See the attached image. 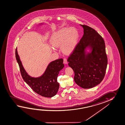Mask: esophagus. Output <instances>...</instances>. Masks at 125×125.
Listing matches in <instances>:
<instances>
[{
  "label": "esophagus",
  "mask_w": 125,
  "mask_h": 125,
  "mask_svg": "<svg viewBox=\"0 0 125 125\" xmlns=\"http://www.w3.org/2000/svg\"><path fill=\"white\" fill-rule=\"evenodd\" d=\"M63 62L65 64H67V60L65 58H64L63 59Z\"/></svg>",
  "instance_id": "esophagus-1"
}]
</instances>
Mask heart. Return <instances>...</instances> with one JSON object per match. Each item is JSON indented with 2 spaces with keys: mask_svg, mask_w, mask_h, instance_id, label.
<instances>
[{
  "mask_svg": "<svg viewBox=\"0 0 125 125\" xmlns=\"http://www.w3.org/2000/svg\"><path fill=\"white\" fill-rule=\"evenodd\" d=\"M79 32L76 28H62L52 36L51 44L56 48H61L62 53L65 55L71 54L77 45L79 39ZM54 52L56 50L52 49Z\"/></svg>",
  "mask_w": 125,
  "mask_h": 125,
  "instance_id": "obj_1",
  "label": "heart"
}]
</instances>
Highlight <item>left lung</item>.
<instances>
[{"instance_id":"1","label":"left lung","mask_w":125,"mask_h":125,"mask_svg":"<svg viewBox=\"0 0 125 125\" xmlns=\"http://www.w3.org/2000/svg\"><path fill=\"white\" fill-rule=\"evenodd\" d=\"M83 35L69 56L68 65L74 72V81L83 89L99 85L104 77L107 57L105 42L95 30L80 24Z\"/></svg>"}]
</instances>
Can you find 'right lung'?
Listing matches in <instances>:
<instances>
[{
  "instance_id": "right-lung-1",
  "label": "right lung",
  "mask_w": 125,
  "mask_h": 125,
  "mask_svg": "<svg viewBox=\"0 0 125 125\" xmlns=\"http://www.w3.org/2000/svg\"><path fill=\"white\" fill-rule=\"evenodd\" d=\"M43 23L39 25L41 26ZM16 57L20 66L21 74L24 81L34 91L44 97L51 98L56 95L60 87L57 80L60 71L63 68V60L60 59L50 62L42 75L37 77L29 75L24 69L19 56L17 49L16 50Z\"/></svg>"
}]
</instances>
